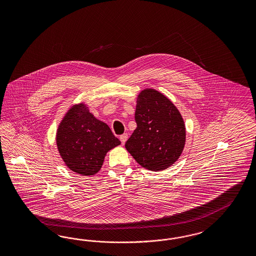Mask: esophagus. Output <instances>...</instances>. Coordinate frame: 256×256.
Masks as SVG:
<instances>
[{
	"mask_svg": "<svg viewBox=\"0 0 256 256\" xmlns=\"http://www.w3.org/2000/svg\"><path fill=\"white\" fill-rule=\"evenodd\" d=\"M126 140H128V134H126V133H124L123 135L120 136V140H121V144H124V142H126Z\"/></svg>",
	"mask_w": 256,
	"mask_h": 256,
	"instance_id": "obj_1",
	"label": "esophagus"
}]
</instances>
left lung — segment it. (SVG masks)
Wrapping results in <instances>:
<instances>
[{
  "label": "left lung",
  "mask_w": 256,
  "mask_h": 256,
  "mask_svg": "<svg viewBox=\"0 0 256 256\" xmlns=\"http://www.w3.org/2000/svg\"><path fill=\"white\" fill-rule=\"evenodd\" d=\"M136 130L124 146L140 165L162 170L178 160L186 142V128L178 110L154 89L142 91L135 110Z\"/></svg>",
  "instance_id": "left-lung-1"
}]
</instances>
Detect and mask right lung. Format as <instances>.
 <instances>
[{"instance_id":"1","label":"right lung","mask_w":256,"mask_h":256,"mask_svg":"<svg viewBox=\"0 0 256 256\" xmlns=\"http://www.w3.org/2000/svg\"><path fill=\"white\" fill-rule=\"evenodd\" d=\"M56 144L70 170L93 176L100 170L107 152L121 144L107 124L98 120L84 104L70 108L59 124Z\"/></svg>"}]
</instances>
